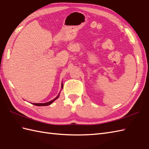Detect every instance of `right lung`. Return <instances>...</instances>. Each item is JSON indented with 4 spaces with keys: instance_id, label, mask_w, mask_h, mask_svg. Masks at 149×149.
I'll return each mask as SVG.
<instances>
[{
    "instance_id": "obj_1",
    "label": "right lung",
    "mask_w": 149,
    "mask_h": 149,
    "mask_svg": "<svg viewBox=\"0 0 149 149\" xmlns=\"http://www.w3.org/2000/svg\"><path fill=\"white\" fill-rule=\"evenodd\" d=\"M62 88H63V85H62ZM59 97V94L58 95V96H57L56 97H55L54 100H52L51 101H49V102H45V103H33V104H34V105H35V106H48V105H49V104H51L52 102L54 101L55 100H56L57 98H58Z\"/></svg>"
}]
</instances>
